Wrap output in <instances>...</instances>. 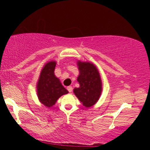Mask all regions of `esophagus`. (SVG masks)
<instances>
[{"label":"esophagus","instance_id":"34e87169","mask_svg":"<svg viewBox=\"0 0 150 150\" xmlns=\"http://www.w3.org/2000/svg\"><path fill=\"white\" fill-rule=\"evenodd\" d=\"M67 89H68L69 92H72V91H73V87H72L71 86H68V87H67Z\"/></svg>","mask_w":150,"mask_h":150}]
</instances>
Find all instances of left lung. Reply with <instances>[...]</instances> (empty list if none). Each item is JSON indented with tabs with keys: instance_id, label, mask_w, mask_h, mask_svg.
Returning <instances> with one entry per match:
<instances>
[{
	"instance_id": "obj_1",
	"label": "left lung",
	"mask_w": 150,
	"mask_h": 150,
	"mask_svg": "<svg viewBox=\"0 0 150 150\" xmlns=\"http://www.w3.org/2000/svg\"><path fill=\"white\" fill-rule=\"evenodd\" d=\"M79 75L77 80L80 87L73 89L75 95L86 108L94 106L100 98L102 82L99 70L91 62L77 61Z\"/></svg>"
}]
</instances>
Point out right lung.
<instances>
[{"label":"right lung","instance_id":"add662e5","mask_svg":"<svg viewBox=\"0 0 150 150\" xmlns=\"http://www.w3.org/2000/svg\"><path fill=\"white\" fill-rule=\"evenodd\" d=\"M56 61L47 62L41 70L37 84V94L39 101L46 107H52L61 96L68 93L59 78L55 75Z\"/></svg>","mask_w":150,"mask_h":150}]
</instances>
